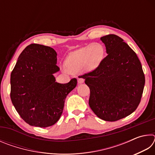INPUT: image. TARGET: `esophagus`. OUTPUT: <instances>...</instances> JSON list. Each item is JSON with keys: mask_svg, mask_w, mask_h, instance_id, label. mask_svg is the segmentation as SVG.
<instances>
[{"mask_svg": "<svg viewBox=\"0 0 155 155\" xmlns=\"http://www.w3.org/2000/svg\"><path fill=\"white\" fill-rule=\"evenodd\" d=\"M77 81H78V84H81L84 83V79L82 78V77H78L77 78Z\"/></svg>", "mask_w": 155, "mask_h": 155, "instance_id": "obj_1", "label": "esophagus"}]
</instances>
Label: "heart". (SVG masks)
<instances>
[{
  "label": "heart",
  "instance_id": "b5f03b06",
  "mask_svg": "<svg viewBox=\"0 0 155 155\" xmlns=\"http://www.w3.org/2000/svg\"><path fill=\"white\" fill-rule=\"evenodd\" d=\"M104 54L103 46L94 42L70 52L65 60V66L72 74H77L82 70H92L101 64Z\"/></svg>",
  "mask_w": 155,
  "mask_h": 155
}]
</instances>
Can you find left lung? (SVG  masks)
<instances>
[{"mask_svg":"<svg viewBox=\"0 0 155 155\" xmlns=\"http://www.w3.org/2000/svg\"><path fill=\"white\" fill-rule=\"evenodd\" d=\"M101 40L108 54L96 70L81 77L90 87L89 104L93 112L99 118L114 122L137 108L145 77L137 54L121 38L110 34Z\"/></svg>","mask_w":155,"mask_h":155,"instance_id":"1","label":"left lung"}]
</instances>
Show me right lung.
I'll return each instance as SVG.
<instances>
[{
	"label": "right lung",
	"mask_w": 155,
	"mask_h": 155,
	"mask_svg": "<svg viewBox=\"0 0 155 155\" xmlns=\"http://www.w3.org/2000/svg\"><path fill=\"white\" fill-rule=\"evenodd\" d=\"M57 52L49 46L32 44L18 57L12 72L11 100L20 117L31 126L45 128L58 121L68 94L77 80L56 82L54 74L59 71Z\"/></svg>",
	"instance_id": "obj_1"
}]
</instances>
